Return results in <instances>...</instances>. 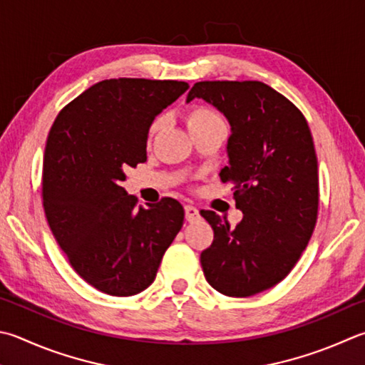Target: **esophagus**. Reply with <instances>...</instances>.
<instances>
[{
    "label": "esophagus",
    "instance_id": "obj_1",
    "mask_svg": "<svg viewBox=\"0 0 365 365\" xmlns=\"http://www.w3.org/2000/svg\"><path fill=\"white\" fill-rule=\"evenodd\" d=\"M185 218L191 223V222H196L197 218H200V210H197L195 205H185Z\"/></svg>",
    "mask_w": 365,
    "mask_h": 365
}]
</instances>
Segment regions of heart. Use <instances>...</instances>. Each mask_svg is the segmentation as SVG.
I'll return each instance as SVG.
<instances>
[{
  "label": "heart",
  "instance_id": "heart-1",
  "mask_svg": "<svg viewBox=\"0 0 365 365\" xmlns=\"http://www.w3.org/2000/svg\"><path fill=\"white\" fill-rule=\"evenodd\" d=\"M185 121H187V125L190 132H195L197 129H202V128H207V125L212 124H218L222 123V119L218 118L214 111L205 108V107H193L191 110H188L187 118H185ZM160 128V123H153L150 128V135H153L155 132Z\"/></svg>",
  "mask_w": 365,
  "mask_h": 365
}]
</instances>
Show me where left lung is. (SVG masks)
Listing matches in <instances>:
<instances>
[{
    "label": "left lung",
    "mask_w": 365,
    "mask_h": 365,
    "mask_svg": "<svg viewBox=\"0 0 365 365\" xmlns=\"http://www.w3.org/2000/svg\"><path fill=\"white\" fill-rule=\"evenodd\" d=\"M193 98L228 119L220 178L235 187L244 214L230 228L215 212H201L214 230L201 254L204 276L223 295L260 294L290 273L313 235L319 204L313 137L300 110L260 81H201L187 102Z\"/></svg>",
    "instance_id": "1"
}]
</instances>
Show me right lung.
<instances>
[{"instance_id": "obj_1", "label": "right lung", "mask_w": 365, "mask_h": 365, "mask_svg": "<svg viewBox=\"0 0 365 365\" xmlns=\"http://www.w3.org/2000/svg\"><path fill=\"white\" fill-rule=\"evenodd\" d=\"M190 88L118 78L91 86L57 115L43 161V205L58 246L92 287L130 297L151 286L183 225L180 202L135 207L124 170L147 161L155 118Z\"/></svg>"}]
</instances>
